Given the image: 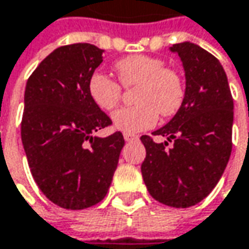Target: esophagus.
Wrapping results in <instances>:
<instances>
[{"instance_id":"1","label":"esophagus","mask_w":249,"mask_h":249,"mask_svg":"<svg viewBox=\"0 0 249 249\" xmlns=\"http://www.w3.org/2000/svg\"><path fill=\"white\" fill-rule=\"evenodd\" d=\"M124 139L126 142H132V141H136V139H138V136H136L135 134H128V132H125Z\"/></svg>"}]
</instances>
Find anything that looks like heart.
I'll list each match as a JSON object with an SVG mask.
<instances>
[{"instance_id":"1","label":"heart","mask_w":249,"mask_h":249,"mask_svg":"<svg viewBox=\"0 0 249 249\" xmlns=\"http://www.w3.org/2000/svg\"><path fill=\"white\" fill-rule=\"evenodd\" d=\"M120 82L125 88L136 86L135 106L123 107L113 114V124L124 132H142L155 126L159 114L171 117L185 97L184 81L178 72L167 68L166 62L149 55H129L115 64ZM89 93L102 110L110 111L123 97V88L102 72L89 79Z\"/></svg>"}]
</instances>
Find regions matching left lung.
Listing matches in <instances>:
<instances>
[{
    "label": "left lung",
    "mask_w": 249,
    "mask_h": 249,
    "mask_svg": "<svg viewBox=\"0 0 249 249\" xmlns=\"http://www.w3.org/2000/svg\"><path fill=\"white\" fill-rule=\"evenodd\" d=\"M170 50L182 61L185 97L171 121L152 134L166 136V142L141 136L146 147L141 171L155 199L189 208L211 194L229 163L234 104L226 72L214 55L189 41Z\"/></svg>",
    "instance_id": "8db88e82"
}]
</instances>
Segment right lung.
Segmentation results:
<instances>
[{
	"instance_id": "obj_1",
	"label": "right lung",
	"mask_w": 249,
	"mask_h": 249,
	"mask_svg": "<svg viewBox=\"0 0 249 249\" xmlns=\"http://www.w3.org/2000/svg\"><path fill=\"white\" fill-rule=\"evenodd\" d=\"M103 50L89 43L55 49L29 76L20 136L40 191L64 209L81 211L107 195L124 136L93 132L111 120L93 102L89 79Z\"/></svg>"
}]
</instances>
